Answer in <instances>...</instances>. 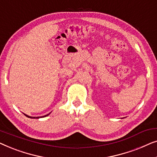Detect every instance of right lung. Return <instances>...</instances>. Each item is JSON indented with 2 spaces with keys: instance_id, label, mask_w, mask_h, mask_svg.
Segmentation results:
<instances>
[{
  "instance_id": "right-lung-1",
  "label": "right lung",
  "mask_w": 157,
  "mask_h": 157,
  "mask_svg": "<svg viewBox=\"0 0 157 157\" xmlns=\"http://www.w3.org/2000/svg\"><path fill=\"white\" fill-rule=\"evenodd\" d=\"M50 113H49L48 114H46V115H45V116H44V117H47V116H48L49 114H50ZM25 116H26V117H29V118H31V119H33H33H36H36H39V118H40V117H33V118H32L31 117H29V116H28V115H25Z\"/></svg>"
}]
</instances>
